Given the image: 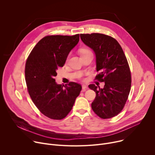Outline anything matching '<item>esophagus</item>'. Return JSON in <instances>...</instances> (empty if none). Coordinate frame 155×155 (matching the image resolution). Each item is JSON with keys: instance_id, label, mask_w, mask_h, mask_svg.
<instances>
[{"instance_id": "34e87169", "label": "esophagus", "mask_w": 155, "mask_h": 155, "mask_svg": "<svg viewBox=\"0 0 155 155\" xmlns=\"http://www.w3.org/2000/svg\"><path fill=\"white\" fill-rule=\"evenodd\" d=\"M86 90H87V86L85 84L82 85V91H85Z\"/></svg>"}]
</instances>
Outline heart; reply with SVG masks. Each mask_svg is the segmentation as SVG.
<instances>
[{
  "label": "heart",
  "mask_w": 155,
  "mask_h": 155,
  "mask_svg": "<svg viewBox=\"0 0 155 155\" xmlns=\"http://www.w3.org/2000/svg\"><path fill=\"white\" fill-rule=\"evenodd\" d=\"M87 51H90L87 50H86V49H83V50H81L80 53H81V54H83V53H86V52H87Z\"/></svg>",
  "instance_id": "obj_1"
}]
</instances>
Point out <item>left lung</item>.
<instances>
[{
	"instance_id": "left-lung-1",
	"label": "left lung",
	"mask_w": 155,
	"mask_h": 155,
	"mask_svg": "<svg viewBox=\"0 0 155 155\" xmlns=\"http://www.w3.org/2000/svg\"><path fill=\"white\" fill-rule=\"evenodd\" d=\"M80 38L96 54V71L99 72L96 79L105 83L103 88L89 85L96 94L91 108L102 119L112 118L123 110L130 90L131 75L127 59L119 43L112 37L93 33L80 34Z\"/></svg>"
}]
</instances>
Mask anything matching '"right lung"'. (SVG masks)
Returning <instances> with one entry per match:
<instances>
[{"label": "right lung", "mask_w": 155, "mask_h": 155, "mask_svg": "<svg viewBox=\"0 0 155 155\" xmlns=\"http://www.w3.org/2000/svg\"><path fill=\"white\" fill-rule=\"evenodd\" d=\"M79 37V34L46 36L37 43L27 59L25 77L29 94L40 112L51 119L67 116L81 90V84H59L54 78Z\"/></svg>", "instance_id": "right-lung-1"}]
</instances>
